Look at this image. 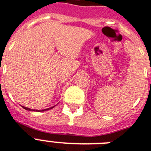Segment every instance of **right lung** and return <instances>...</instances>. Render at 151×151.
Here are the masks:
<instances>
[{"label":"right lung","instance_id":"add662e5","mask_svg":"<svg viewBox=\"0 0 151 151\" xmlns=\"http://www.w3.org/2000/svg\"><path fill=\"white\" fill-rule=\"evenodd\" d=\"M22 107H23L24 109H26V110H31V111H36V112H43V111H46V110H49V109H52V108H54L55 106H54L52 107H50V108H48V109H30V108H28V107H25V106H22Z\"/></svg>","mask_w":151,"mask_h":151}]
</instances>
